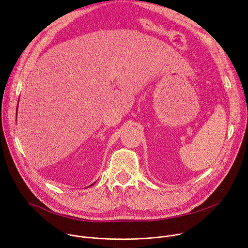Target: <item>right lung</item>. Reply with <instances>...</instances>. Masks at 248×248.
Listing matches in <instances>:
<instances>
[{
	"instance_id": "1",
	"label": "right lung",
	"mask_w": 248,
	"mask_h": 248,
	"mask_svg": "<svg viewBox=\"0 0 248 248\" xmlns=\"http://www.w3.org/2000/svg\"><path fill=\"white\" fill-rule=\"evenodd\" d=\"M16 110H17V109H16Z\"/></svg>"
}]
</instances>
